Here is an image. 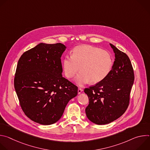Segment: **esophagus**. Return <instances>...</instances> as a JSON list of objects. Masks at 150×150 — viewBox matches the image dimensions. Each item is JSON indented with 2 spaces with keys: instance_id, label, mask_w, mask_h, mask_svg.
Returning a JSON list of instances; mask_svg holds the SVG:
<instances>
[{
  "instance_id": "1",
  "label": "esophagus",
  "mask_w": 150,
  "mask_h": 150,
  "mask_svg": "<svg viewBox=\"0 0 150 150\" xmlns=\"http://www.w3.org/2000/svg\"><path fill=\"white\" fill-rule=\"evenodd\" d=\"M82 91H83V89L82 88H78V94L81 93Z\"/></svg>"
}]
</instances>
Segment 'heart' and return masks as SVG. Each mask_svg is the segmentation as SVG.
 <instances>
[{"label": "heart", "instance_id": "obj_1", "mask_svg": "<svg viewBox=\"0 0 150 150\" xmlns=\"http://www.w3.org/2000/svg\"><path fill=\"white\" fill-rule=\"evenodd\" d=\"M113 65V58L109 52L90 45L75 47L71 56H67L63 67L68 78H73L80 69L75 81L83 85L91 81L97 83L109 75Z\"/></svg>", "mask_w": 150, "mask_h": 150}]
</instances>
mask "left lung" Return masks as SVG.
<instances>
[{"label":"left lung","instance_id":"left-lung-1","mask_svg":"<svg viewBox=\"0 0 150 150\" xmlns=\"http://www.w3.org/2000/svg\"><path fill=\"white\" fill-rule=\"evenodd\" d=\"M110 45L115 53L111 71L101 81L84 89L89 98L85 113L90 121L97 125L109 123L125 112L135 78L129 57Z\"/></svg>","mask_w":150,"mask_h":150}]
</instances>
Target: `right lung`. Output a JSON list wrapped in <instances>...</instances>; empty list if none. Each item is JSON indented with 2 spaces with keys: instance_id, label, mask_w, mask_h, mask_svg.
<instances>
[{
  "instance_id": "add662e5",
  "label": "right lung",
  "mask_w": 150,
  "mask_h": 150,
  "mask_svg": "<svg viewBox=\"0 0 150 150\" xmlns=\"http://www.w3.org/2000/svg\"><path fill=\"white\" fill-rule=\"evenodd\" d=\"M62 43H40L19 58L14 87L20 105L31 120L52 125L62 117L69 101L78 94V87L62 75Z\"/></svg>"
}]
</instances>
